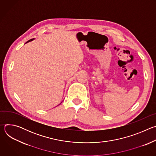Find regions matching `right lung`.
<instances>
[{
	"instance_id": "right-lung-1",
	"label": "right lung",
	"mask_w": 156,
	"mask_h": 156,
	"mask_svg": "<svg viewBox=\"0 0 156 156\" xmlns=\"http://www.w3.org/2000/svg\"><path fill=\"white\" fill-rule=\"evenodd\" d=\"M34 38H33V39H30V40H29V41H28L26 43H27V42H30V41H32L33 40H34Z\"/></svg>"
}]
</instances>
